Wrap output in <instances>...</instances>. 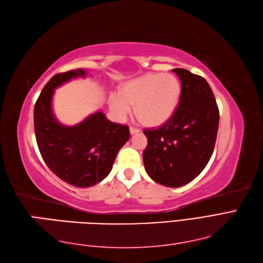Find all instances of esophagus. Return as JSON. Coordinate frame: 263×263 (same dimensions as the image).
I'll return each mask as SVG.
<instances>
[{
  "label": "esophagus",
  "instance_id": "obj_1",
  "mask_svg": "<svg viewBox=\"0 0 263 263\" xmlns=\"http://www.w3.org/2000/svg\"><path fill=\"white\" fill-rule=\"evenodd\" d=\"M129 132H130V135H134V134L139 133V129H138V128H135V127H130Z\"/></svg>",
  "mask_w": 263,
  "mask_h": 263
}]
</instances>
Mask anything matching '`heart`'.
<instances>
[{"label":"heart","instance_id":"b5f03b06","mask_svg":"<svg viewBox=\"0 0 263 263\" xmlns=\"http://www.w3.org/2000/svg\"><path fill=\"white\" fill-rule=\"evenodd\" d=\"M181 82L170 73H146L125 82L118 96L109 98L115 117L124 120L134 107L140 123L155 127L166 123L174 114L181 97Z\"/></svg>","mask_w":263,"mask_h":263}]
</instances>
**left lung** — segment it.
<instances>
[{"label":"left lung","instance_id":"obj_1","mask_svg":"<svg viewBox=\"0 0 263 263\" xmlns=\"http://www.w3.org/2000/svg\"><path fill=\"white\" fill-rule=\"evenodd\" d=\"M173 71L181 80L180 104L164 125L144 130L148 144L143 161L153 181L180 187L193 181L212 156L220 112L203 77L182 68Z\"/></svg>","mask_w":263,"mask_h":263}]
</instances>
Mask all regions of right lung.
I'll use <instances>...</instances> for the list:
<instances>
[{"mask_svg":"<svg viewBox=\"0 0 263 263\" xmlns=\"http://www.w3.org/2000/svg\"><path fill=\"white\" fill-rule=\"evenodd\" d=\"M83 69L51 78L34 106V132L44 163L54 174L76 187H89L109 174L119 149L129 138V128L108 120L102 111L74 126L60 124L52 111L54 89L73 78H85Z\"/></svg>","mask_w":263,"mask_h":263,"instance_id":"1","label":"right lung"}]
</instances>
